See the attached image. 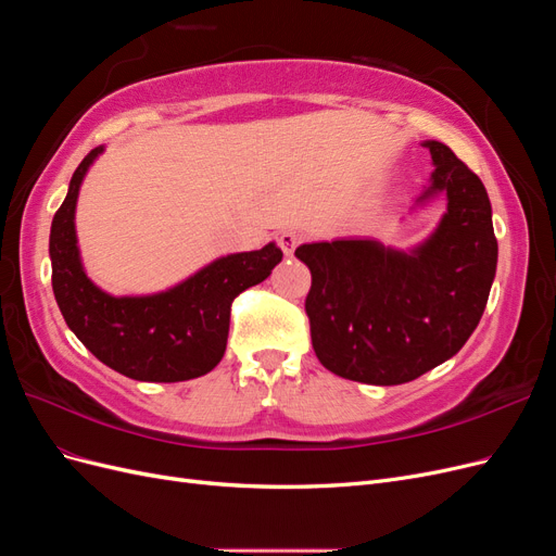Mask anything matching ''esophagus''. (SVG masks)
<instances>
[{
  "mask_svg": "<svg viewBox=\"0 0 556 556\" xmlns=\"http://www.w3.org/2000/svg\"><path fill=\"white\" fill-rule=\"evenodd\" d=\"M301 233H296V231H282L280 237H278V243H280V248H282V252L288 257H292L294 255V250L301 245Z\"/></svg>",
  "mask_w": 556,
  "mask_h": 556,
  "instance_id": "esophagus-1",
  "label": "esophagus"
}]
</instances>
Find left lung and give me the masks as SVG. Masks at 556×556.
Here are the masks:
<instances>
[{
    "label": "left lung",
    "mask_w": 556,
    "mask_h": 556,
    "mask_svg": "<svg viewBox=\"0 0 556 556\" xmlns=\"http://www.w3.org/2000/svg\"><path fill=\"white\" fill-rule=\"evenodd\" d=\"M435 172L422 201L447 211L410 252L371 239L304 243L306 315L317 359L366 384H401L457 355L476 331L496 276L498 243L482 180L441 141H425Z\"/></svg>",
    "instance_id": "1"
}]
</instances>
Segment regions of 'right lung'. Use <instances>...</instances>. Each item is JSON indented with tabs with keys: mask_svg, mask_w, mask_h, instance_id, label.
Instances as JSON below:
<instances>
[{
	"mask_svg": "<svg viewBox=\"0 0 556 556\" xmlns=\"http://www.w3.org/2000/svg\"><path fill=\"white\" fill-rule=\"evenodd\" d=\"M99 146L83 157L50 227L53 292L66 327L113 371L143 382H180L220 364L231 301L271 276L282 250L237 252L211 262L176 288L148 296H111L86 276L76 241V201Z\"/></svg>",
	"mask_w": 556,
	"mask_h": 556,
	"instance_id": "add662e5",
	"label": "right lung"
}]
</instances>
